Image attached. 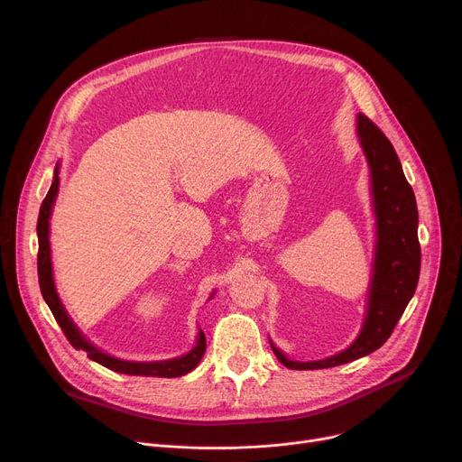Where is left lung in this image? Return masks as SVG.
<instances>
[{
  "mask_svg": "<svg viewBox=\"0 0 462 462\" xmlns=\"http://www.w3.org/2000/svg\"><path fill=\"white\" fill-rule=\"evenodd\" d=\"M356 134L371 171L373 210L376 219L374 263L365 319L360 335L347 349L323 360H289L283 351L271 342L274 355L289 369L335 367L376 351L391 337L419 283V212L413 188L406 180L399 155L389 139L362 113L356 118Z\"/></svg>",
  "mask_w": 462,
  "mask_h": 462,
  "instance_id": "left-lung-1",
  "label": "left lung"
}]
</instances>
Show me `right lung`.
I'll list each match as a JSON object with an SVG mask.
<instances>
[{
	"label": "right lung",
	"mask_w": 462,
	"mask_h": 462,
	"mask_svg": "<svg viewBox=\"0 0 462 462\" xmlns=\"http://www.w3.org/2000/svg\"><path fill=\"white\" fill-rule=\"evenodd\" d=\"M58 170L60 166L56 164L54 168V179L52 184L45 195V199L40 207V216H38V282H40V291L42 296L45 300V303L49 305L52 316L56 318L58 325L61 327L63 335L68 337L69 344L75 349H82L88 353V356L91 360H95L97 364L116 371V373H124V374H141V376H162V378H173V376H182L186 373H189L191 369L197 367V364L201 362L205 351H207V338L205 333L199 331L197 335V342L193 346V349L179 358H171V360H162V362H127V360H118L113 358L106 353H102L98 347H95L89 340H86V337L79 331V327L73 323V319L69 318L68 310L61 305L56 287H54V280H52V265H51V245H49V219H51V212H52V205L58 195V184H60V177H58ZM214 296V294H212Z\"/></svg>",
	"instance_id": "add662e5"
}]
</instances>
